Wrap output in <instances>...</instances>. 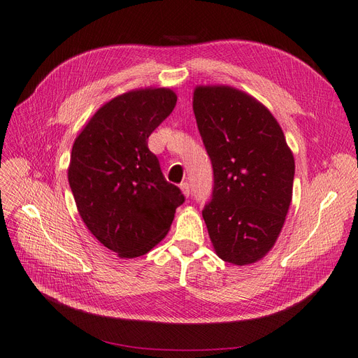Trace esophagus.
Wrapping results in <instances>:
<instances>
[{"label":"esophagus","mask_w":358,"mask_h":358,"mask_svg":"<svg viewBox=\"0 0 358 358\" xmlns=\"http://www.w3.org/2000/svg\"><path fill=\"white\" fill-rule=\"evenodd\" d=\"M180 189H182V192H183L185 196H189V195H191V187H189V183H187V182L180 183Z\"/></svg>","instance_id":"34e87169"}]
</instances>
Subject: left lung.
<instances>
[{
  "label": "left lung",
  "mask_w": 358,
  "mask_h": 358,
  "mask_svg": "<svg viewBox=\"0 0 358 358\" xmlns=\"http://www.w3.org/2000/svg\"><path fill=\"white\" fill-rule=\"evenodd\" d=\"M194 114L213 169L203 217L216 255L253 264L278 238L292 201L294 159L277 120L255 97L228 85H200Z\"/></svg>",
  "instance_id": "left-lung-1"
}]
</instances>
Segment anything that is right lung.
Wrapping results in <instances>:
<instances>
[{
  "instance_id": "obj_1",
  "label": "right lung",
  "mask_w": 358,
  "mask_h": 358,
  "mask_svg": "<svg viewBox=\"0 0 358 358\" xmlns=\"http://www.w3.org/2000/svg\"><path fill=\"white\" fill-rule=\"evenodd\" d=\"M170 89H141L105 103L73 142L69 187L85 227L120 257L162 241L185 196L166 180L150 134L171 114Z\"/></svg>"
}]
</instances>
